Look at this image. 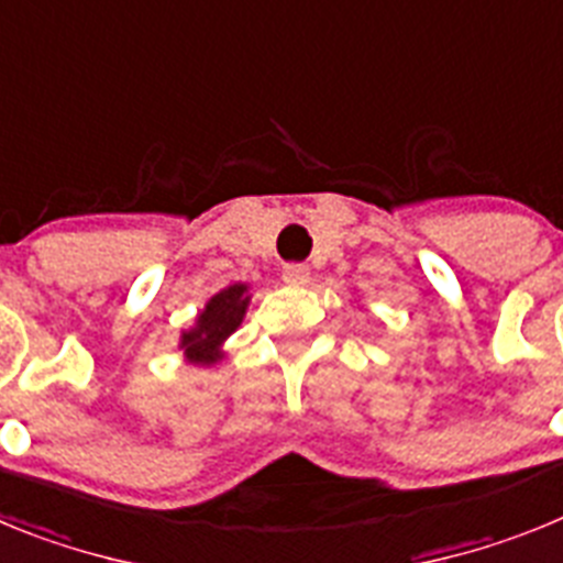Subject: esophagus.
Returning <instances> with one entry per match:
<instances>
[{"instance_id":"esophagus-1","label":"esophagus","mask_w":563,"mask_h":563,"mask_svg":"<svg viewBox=\"0 0 563 563\" xmlns=\"http://www.w3.org/2000/svg\"><path fill=\"white\" fill-rule=\"evenodd\" d=\"M282 278H285V285L290 287H307L310 285V267L287 265L285 271H282Z\"/></svg>"}]
</instances>
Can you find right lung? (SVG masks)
I'll list each match as a JSON object with an SVG mask.
<instances>
[{
    "label": "right lung",
    "instance_id": "right-lung-1",
    "mask_svg": "<svg viewBox=\"0 0 563 563\" xmlns=\"http://www.w3.org/2000/svg\"><path fill=\"white\" fill-rule=\"evenodd\" d=\"M247 305H251V287L236 282L228 285L225 290L213 292L206 301L194 324L180 332L183 357L191 366H213L225 357V341L239 330L245 318Z\"/></svg>",
    "mask_w": 563,
    "mask_h": 563
}]
</instances>
